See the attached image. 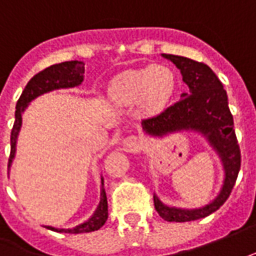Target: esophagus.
I'll use <instances>...</instances> for the list:
<instances>
[{
	"mask_svg": "<svg viewBox=\"0 0 256 256\" xmlns=\"http://www.w3.org/2000/svg\"><path fill=\"white\" fill-rule=\"evenodd\" d=\"M123 146H124L128 151H133L136 147L138 146V137L133 134L124 137V138H123Z\"/></svg>",
	"mask_w": 256,
	"mask_h": 256,
	"instance_id": "esophagus-1",
	"label": "esophagus"
}]
</instances>
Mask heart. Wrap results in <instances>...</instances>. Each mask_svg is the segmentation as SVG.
I'll return each mask as SVG.
<instances>
[{
	"label": "heart",
	"instance_id": "1",
	"mask_svg": "<svg viewBox=\"0 0 256 256\" xmlns=\"http://www.w3.org/2000/svg\"><path fill=\"white\" fill-rule=\"evenodd\" d=\"M174 90L175 76L171 70L162 66H148L118 76L109 92L114 102L134 104L142 99L147 110L156 112L168 104Z\"/></svg>",
	"mask_w": 256,
	"mask_h": 256
}]
</instances>
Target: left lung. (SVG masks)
Here are the masks:
<instances>
[{
    "label": "left lung",
    "mask_w": 256,
    "mask_h": 256,
    "mask_svg": "<svg viewBox=\"0 0 256 256\" xmlns=\"http://www.w3.org/2000/svg\"><path fill=\"white\" fill-rule=\"evenodd\" d=\"M179 70L184 82L189 86L182 99L168 106L161 114L142 120V128L152 136H162L176 130H196L208 137L210 144L222 157L226 170L223 189L212 203L202 208H168L154 196V206L158 214L166 222L185 223L199 220L214 213L228 199L236 185L241 168V150L234 130V120L228 108L227 92L213 70L203 62L186 57L162 54Z\"/></svg>",
    "instance_id": "1"
}]
</instances>
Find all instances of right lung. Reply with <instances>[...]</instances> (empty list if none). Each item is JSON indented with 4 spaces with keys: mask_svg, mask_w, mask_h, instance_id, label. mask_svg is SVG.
Listing matches in <instances>:
<instances>
[{
    "mask_svg": "<svg viewBox=\"0 0 256 256\" xmlns=\"http://www.w3.org/2000/svg\"><path fill=\"white\" fill-rule=\"evenodd\" d=\"M82 74H84V62H64L60 64L50 66L30 78V81L26 84L22 95L19 96L16 102V110H15V122L11 130V154L8 160V170L11 166L12 160L15 156V146H16V137H18L19 128L22 124V112L25 110L28 104L33 100L36 96L42 94L58 88H72L82 82ZM108 220V199H106L105 189L100 192V202L91 218L85 223L80 224L70 230H58L54 227H48V230L58 231V232H70V234H81V232H91L99 230Z\"/></svg>",
    "mask_w": 256,
    "mask_h": 256,
    "instance_id": "right-lung-1",
    "label": "right lung"
}]
</instances>
